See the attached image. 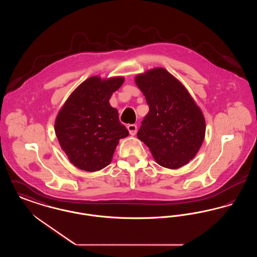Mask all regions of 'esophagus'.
<instances>
[{
    "instance_id": "esophagus-1",
    "label": "esophagus",
    "mask_w": 257,
    "mask_h": 257,
    "mask_svg": "<svg viewBox=\"0 0 257 257\" xmlns=\"http://www.w3.org/2000/svg\"><path fill=\"white\" fill-rule=\"evenodd\" d=\"M127 129H128V131H129L131 136H135L137 133V125H135V124L127 125Z\"/></svg>"
}]
</instances>
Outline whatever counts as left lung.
<instances>
[{
	"label": "left lung",
	"mask_w": 257,
	"mask_h": 257,
	"mask_svg": "<svg viewBox=\"0 0 257 257\" xmlns=\"http://www.w3.org/2000/svg\"><path fill=\"white\" fill-rule=\"evenodd\" d=\"M149 111L138 131L160 166L176 170L194 159L201 147L205 118L183 84L163 67L135 77Z\"/></svg>",
	"instance_id": "8db88e82"
}]
</instances>
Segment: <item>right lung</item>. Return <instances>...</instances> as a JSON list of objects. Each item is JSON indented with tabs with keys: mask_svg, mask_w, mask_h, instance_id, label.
<instances>
[{
	"mask_svg": "<svg viewBox=\"0 0 257 257\" xmlns=\"http://www.w3.org/2000/svg\"><path fill=\"white\" fill-rule=\"evenodd\" d=\"M121 76L86 79L67 98L55 120L61 149L74 166L98 171L110 165L119 140L129 132L120 123L110 96L122 86Z\"/></svg>",
	"mask_w": 257,
	"mask_h": 257,
	"instance_id": "1",
	"label": "right lung"
}]
</instances>
